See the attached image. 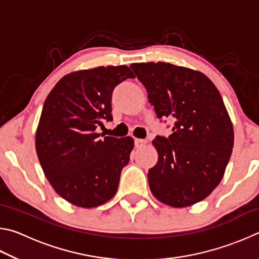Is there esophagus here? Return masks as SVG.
I'll return each mask as SVG.
<instances>
[{
	"label": "esophagus",
	"mask_w": 259,
	"mask_h": 259,
	"mask_svg": "<svg viewBox=\"0 0 259 259\" xmlns=\"http://www.w3.org/2000/svg\"><path fill=\"white\" fill-rule=\"evenodd\" d=\"M147 143L145 139H135V145L136 147H143Z\"/></svg>",
	"instance_id": "1"
}]
</instances>
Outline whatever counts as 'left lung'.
Here are the masks:
<instances>
[{
    "instance_id": "obj_1",
    "label": "left lung",
    "mask_w": 259,
    "mask_h": 259,
    "mask_svg": "<svg viewBox=\"0 0 259 259\" xmlns=\"http://www.w3.org/2000/svg\"><path fill=\"white\" fill-rule=\"evenodd\" d=\"M159 119L174 122L156 136L159 159L148 170L155 198L171 207L200 202L221 183L234 143L233 125L217 88L198 71L169 63L131 64Z\"/></svg>"
}]
</instances>
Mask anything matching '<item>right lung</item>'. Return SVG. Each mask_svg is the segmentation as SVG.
I'll use <instances>...</instances> for the list:
<instances>
[{"instance_id": "1", "label": "right lung", "mask_w": 259, "mask_h": 259, "mask_svg": "<svg viewBox=\"0 0 259 259\" xmlns=\"http://www.w3.org/2000/svg\"><path fill=\"white\" fill-rule=\"evenodd\" d=\"M134 74L125 65L65 75L43 105L35 146L46 177L61 198L93 208L111 200L134 148L131 137L97 134L112 121L114 88Z\"/></svg>"}]
</instances>
